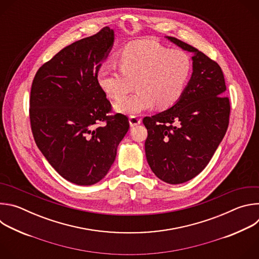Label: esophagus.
Here are the masks:
<instances>
[{"label":"esophagus","mask_w":259,"mask_h":259,"mask_svg":"<svg viewBox=\"0 0 259 259\" xmlns=\"http://www.w3.org/2000/svg\"><path fill=\"white\" fill-rule=\"evenodd\" d=\"M129 123H130V126L133 127V126L139 125L141 123V119H139L137 116H130L129 117Z\"/></svg>","instance_id":"34e87169"}]
</instances>
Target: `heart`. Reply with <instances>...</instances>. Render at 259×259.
<instances>
[{
  "mask_svg": "<svg viewBox=\"0 0 259 259\" xmlns=\"http://www.w3.org/2000/svg\"><path fill=\"white\" fill-rule=\"evenodd\" d=\"M119 69L102 65L96 73L100 89L110 98L119 99L115 107L120 113L133 115L153 108L174 105L187 88L192 72V59L181 49L168 47L150 40L126 45L116 58Z\"/></svg>",
  "mask_w": 259,
  "mask_h": 259,
  "instance_id": "heart-1",
  "label": "heart"
}]
</instances>
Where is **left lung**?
Returning a JSON list of instances; mask_svg holds the SVG:
<instances>
[{
	"instance_id": "obj_1",
	"label": "left lung",
	"mask_w": 259,
	"mask_h": 259,
	"mask_svg": "<svg viewBox=\"0 0 259 259\" xmlns=\"http://www.w3.org/2000/svg\"><path fill=\"white\" fill-rule=\"evenodd\" d=\"M168 39L194 52L193 75L170 108L143 118L145 156L161 180L178 184L197 176L210 162L229 127L231 103L219 64L174 36Z\"/></svg>"
}]
</instances>
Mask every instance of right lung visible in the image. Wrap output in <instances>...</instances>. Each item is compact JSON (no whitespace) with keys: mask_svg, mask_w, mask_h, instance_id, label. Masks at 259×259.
<instances>
[{"mask_svg":"<svg viewBox=\"0 0 259 259\" xmlns=\"http://www.w3.org/2000/svg\"><path fill=\"white\" fill-rule=\"evenodd\" d=\"M113 42L105 26L64 47L38 69L30 88L33 139L58 174L79 186L106 175L129 130L128 117L113 114L96 81Z\"/></svg>","mask_w":259,"mask_h":259,"instance_id":"add662e5","label":"right lung"}]
</instances>
